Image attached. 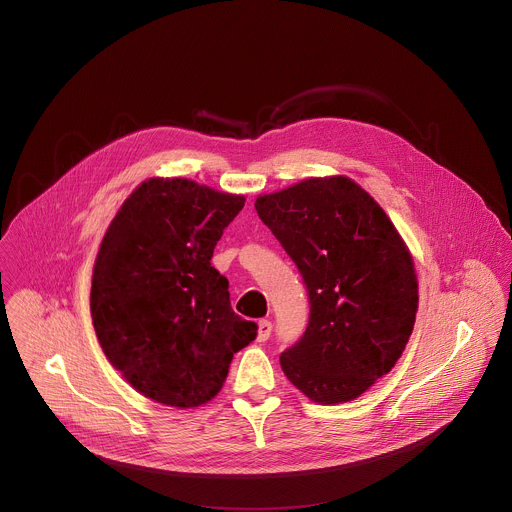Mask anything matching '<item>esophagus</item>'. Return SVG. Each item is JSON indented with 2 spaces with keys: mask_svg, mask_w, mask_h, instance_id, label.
I'll use <instances>...</instances> for the list:
<instances>
[{
  "mask_svg": "<svg viewBox=\"0 0 512 512\" xmlns=\"http://www.w3.org/2000/svg\"><path fill=\"white\" fill-rule=\"evenodd\" d=\"M273 332V324L271 320H259V330H257V340L259 342H267L269 336Z\"/></svg>",
  "mask_w": 512,
  "mask_h": 512,
  "instance_id": "1",
  "label": "esophagus"
}]
</instances>
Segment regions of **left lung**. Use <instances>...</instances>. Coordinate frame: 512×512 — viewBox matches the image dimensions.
Here are the masks:
<instances>
[{
  "mask_svg": "<svg viewBox=\"0 0 512 512\" xmlns=\"http://www.w3.org/2000/svg\"><path fill=\"white\" fill-rule=\"evenodd\" d=\"M255 209L307 285L308 324L281 354L312 402L340 404L386 376L408 344L417 277L386 211L344 176L259 196Z\"/></svg>",
  "mask_w": 512,
  "mask_h": 512,
  "instance_id": "8db88e82",
  "label": "left lung"
}]
</instances>
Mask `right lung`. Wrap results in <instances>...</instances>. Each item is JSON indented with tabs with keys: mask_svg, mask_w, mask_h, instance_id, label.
Returning <instances> with one entry per match:
<instances>
[{
	"mask_svg": "<svg viewBox=\"0 0 512 512\" xmlns=\"http://www.w3.org/2000/svg\"><path fill=\"white\" fill-rule=\"evenodd\" d=\"M245 198L152 178L118 209L95 261L91 314L108 362L146 398L198 408L221 390L257 324L233 312L211 267Z\"/></svg>",
	"mask_w": 512,
	"mask_h": 512,
	"instance_id": "obj_1",
	"label": "right lung"
}]
</instances>
